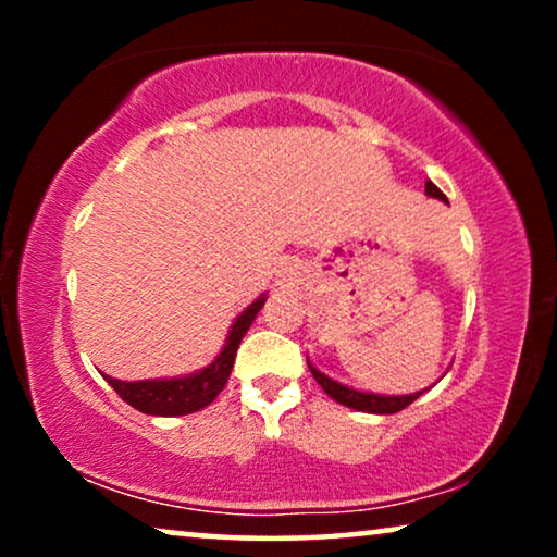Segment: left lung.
I'll list each match as a JSON object with an SVG mask.
<instances>
[{"mask_svg": "<svg viewBox=\"0 0 557 557\" xmlns=\"http://www.w3.org/2000/svg\"><path fill=\"white\" fill-rule=\"evenodd\" d=\"M425 195L438 197V200L446 202V195L441 193V189H438L436 185H433V182H425ZM309 370H311V375H314L317 383L324 387V393L330 395V398H334V400L342 403V406H347V408L364 410V413H380V416L398 413V410L408 408L410 403H413V400L418 398V395H421V393H413V395H375V393H360V391H352V387H347V385L334 383V380L322 375V372L311 368V364H309Z\"/></svg>", "mask_w": 557, "mask_h": 557, "instance_id": "left-lung-1", "label": "left lung"}]
</instances>
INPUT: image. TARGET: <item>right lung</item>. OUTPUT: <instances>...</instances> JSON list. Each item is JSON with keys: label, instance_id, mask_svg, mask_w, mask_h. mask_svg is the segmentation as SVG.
I'll use <instances>...</instances> for the list:
<instances>
[{"label": "right lung", "instance_id": "right-lung-1", "mask_svg": "<svg viewBox=\"0 0 557 557\" xmlns=\"http://www.w3.org/2000/svg\"><path fill=\"white\" fill-rule=\"evenodd\" d=\"M263 304H265V296H258V299L250 304L238 319H235L231 332H227L223 352L215 357V362H210L208 368L195 372V375L172 377V380H139V383H124V380L103 375L106 383L119 393L121 400H126L128 406L141 410V413L147 416L170 418V416H187V413H195V410H202L205 406H210V403L220 395V391L225 387L227 377H231L235 352H238L243 334L248 332L250 324H253V319L258 311H261Z\"/></svg>", "mask_w": 557, "mask_h": 557}]
</instances>
